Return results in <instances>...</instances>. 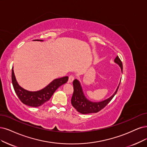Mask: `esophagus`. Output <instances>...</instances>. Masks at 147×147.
<instances>
[{
  "mask_svg": "<svg viewBox=\"0 0 147 147\" xmlns=\"http://www.w3.org/2000/svg\"><path fill=\"white\" fill-rule=\"evenodd\" d=\"M74 78L73 76H69V78H68V83H71V82H73V81L74 80Z\"/></svg>",
  "mask_w": 147,
  "mask_h": 147,
  "instance_id": "esophagus-1",
  "label": "esophagus"
}]
</instances>
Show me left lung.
Instances as JSON below:
<instances>
[{"label":"left lung","instance_id":"obj_1","mask_svg":"<svg viewBox=\"0 0 147 147\" xmlns=\"http://www.w3.org/2000/svg\"><path fill=\"white\" fill-rule=\"evenodd\" d=\"M115 62L121 67V71L122 73V63L121 61V59H119L118 56H117L115 58ZM120 83L121 82H119L115 93H114L113 94L111 95L110 97H108V99L100 102H92L88 100L85 97L80 82L78 79H75L73 82L74 92L71 98V104L75 109L79 113L81 114H84V115H85V114H90L99 112L102 109H103L105 106H107L108 103H109L113 98V97L115 96L119 88Z\"/></svg>","mask_w":147,"mask_h":147}]
</instances>
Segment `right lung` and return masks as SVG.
I'll list each match as a JSON object with an SVG mask.
<instances>
[{
	"label": "right lung",
	"instance_id": "1",
	"mask_svg": "<svg viewBox=\"0 0 147 147\" xmlns=\"http://www.w3.org/2000/svg\"><path fill=\"white\" fill-rule=\"evenodd\" d=\"M34 40L43 41L42 40ZM11 78L14 90L20 101L23 104L32 107H40L47 102L59 86L67 83L68 80V76L54 79L51 82L42 90L36 91H30L24 89L19 85L16 79L13 68H12Z\"/></svg>",
	"mask_w": 147,
	"mask_h": 147
}]
</instances>
